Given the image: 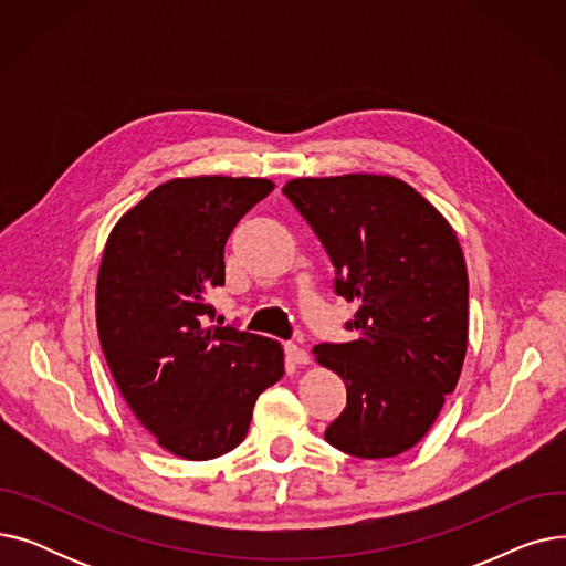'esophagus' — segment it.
Listing matches in <instances>:
<instances>
[{"mask_svg":"<svg viewBox=\"0 0 566 566\" xmlns=\"http://www.w3.org/2000/svg\"><path fill=\"white\" fill-rule=\"evenodd\" d=\"M284 355L291 365H307L310 363L307 350L298 344H284Z\"/></svg>","mask_w":566,"mask_h":566,"instance_id":"esophagus-1","label":"esophagus"}]
</instances>
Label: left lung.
<instances>
[{
    "label": "left lung",
    "instance_id": "left-lung-1",
    "mask_svg": "<svg viewBox=\"0 0 566 566\" xmlns=\"http://www.w3.org/2000/svg\"><path fill=\"white\" fill-rule=\"evenodd\" d=\"M282 192L335 265V293L358 301L353 342L314 346L346 382V408L325 429L358 459L418 444L452 395L468 346V273L457 233L392 176L293 178Z\"/></svg>",
    "mask_w": 566,
    "mask_h": 566
}]
</instances>
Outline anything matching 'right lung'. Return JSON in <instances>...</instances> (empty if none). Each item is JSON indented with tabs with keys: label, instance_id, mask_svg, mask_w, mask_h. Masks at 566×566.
Here are the masks:
<instances>
[{
	"label": "right lung",
	"instance_id": "right-lung-1",
	"mask_svg": "<svg viewBox=\"0 0 566 566\" xmlns=\"http://www.w3.org/2000/svg\"><path fill=\"white\" fill-rule=\"evenodd\" d=\"M273 188L268 178H174L107 238L96 286L107 367L144 429L188 461L241 444L259 395L284 376L277 342L235 325L206 328L227 238Z\"/></svg>",
	"mask_w": 566,
	"mask_h": 566
}]
</instances>
